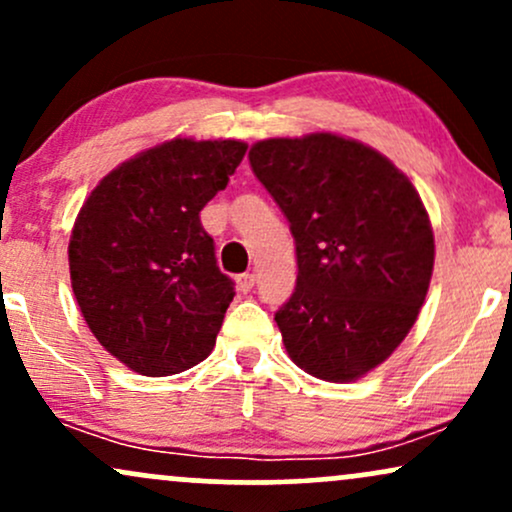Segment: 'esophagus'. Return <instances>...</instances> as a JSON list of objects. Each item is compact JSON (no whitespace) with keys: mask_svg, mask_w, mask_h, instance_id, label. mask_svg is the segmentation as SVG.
<instances>
[{"mask_svg":"<svg viewBox=\"0 0 512 512\" xmlns=\"http://www.w3.org/2000/svg\"><path fill=\"white\" fill-rule=\"evenodd\" d=\"M238 289L243 293H248L252 286H255V274L252 272H245V274H238Z\"/></svg>","mask_w":512,"mask_h":512,"instance_id":"1","label":"esophagus"}]
</instances>
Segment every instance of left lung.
Listing matches in <instances>:
<instances>
[{"instance_id": "8db88e82", "label": "left lung", "mask_w": 512, "mask_h": 512, "mask_svg": "<svg viewBox=\"0 0 512 512\" xmlns=\"http://www.w3.org/2000/svg\"><path fill=\"white\" fill-rule=\"evenodd\" d=\"M248 158L296 240V291L274 315L291 361L327 383L363 378L426 301L436 245L419 192L380 151L332 132L264 139Z\"/></svg>"}]
</instances>
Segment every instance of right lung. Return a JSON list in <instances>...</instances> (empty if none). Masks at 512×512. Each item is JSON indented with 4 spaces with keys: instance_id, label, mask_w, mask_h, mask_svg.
Listing matches in <instances>:
<instances>
[{
    "instance_id": "right-lung-1",
    "label": "right lung",
    "mask_w": 512,
    "mask_h": 512,
    "mask_svg": "<svg viewBox=\"0 0 512 512\" xmlns=\"http://www.w3.org/2000/svg\"><path fill=\"white\" fill-rule=\"evenodd\" d=\"M245 149L238 139H170L110 170L76 216V303L93 337L134 373H182L214 349L236 291L199 211Z\"/></svg>"
}]
</instances>
